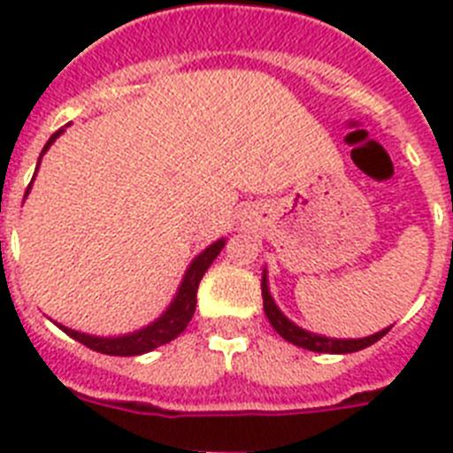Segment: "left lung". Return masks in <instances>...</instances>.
I'll use <instances>...</instances> for the list:
<instances>
[{
	"instance_id": "obj_1",
	"label": "left lung",
	"mask_w": 453,
	"mask_h": 453,
	"mask_svg": "<svg viewBox=\"0 0 453 453\" xmlns=\"http://www.w3.org/2000/svg\"><path fill=\"white\" fill-rule=\"evenodd\" d=\"M261 290H263V308H265V315L270 319V324L274 326V331L281 338H286L288 342L292 345L303 347L308 351H318V354H351V351H361L365 347L374 345L376 340H381L383 335L390 331L381 329L379 334L374 335H367V338H326V335H319V334H311V331L302 329L297 326L295 322L286 318V315L279 311V306L274 303L270 295V286H267V270H263V281H261Z\"/></svg>"
}]
</instances>
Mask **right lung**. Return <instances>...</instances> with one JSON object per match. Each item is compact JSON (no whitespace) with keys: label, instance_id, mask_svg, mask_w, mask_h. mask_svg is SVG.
Listing matches in <instances>:
<instances>
[{"label":"right lung","instance_id":"1","mask_svg":"<svg viewBox=\"0 0 453 453\" xmlns=\"http://www.w3.org/2000/svg\"><path fill=\"white\" fill-rule=\"evenodd\" d=\"M63 131L65 129H58L50 140H47V145H45V150H42V154H40V158L45 156V151L54 145V140L58 138ZM40 158H38V165H40ZM35 172H38V167H35ZM31 186H34V179H31L29 188H27V192H24V197L29 195ZM224 242H226L224 238L215 240L213 245H208L202 254L195 256V261L188 265L186 274H183L181 286H179V290H177V297L172 299L170 306L163 311L161 318H156L154 322L147 324V326H142V329L134 331V334L118 335V338H102V335L79 334V331L67 329V326H63V324H58V326H61V329L65 331L70 338H74L77 342H81V345L90 347L92 351H99V354H108V356H140V354H147V351L156 349V347L167 345L170 340H174L179 334H183V329L188 326V322L192 319V315H195L199 281H202V276L206 274L208 267H211V263L218 258V254L222 251Z\"/></svg>","mask_w":453,"mask_h":453}]
</instances>
